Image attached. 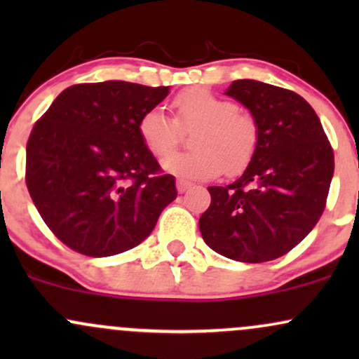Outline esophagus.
I'll return each instance as SVG.
<instances>
[{
    "label": "esophagus",
    "mask_w": 359,
    "mask_h": 359,
    "mask_svg": "<svg viewBox=\"0 0 359 359\" xmlns=\"http://www.w3.org/2000/svg\"><path fill=\"white\" fill-rule=\"evenodd\" d=\"M191 182L189 180H184V179H177V191H179V194H184L185 191H187L189 187H191Z\"/></svg>",
    "instance_id": "esophagus-1"
}]
</instances>
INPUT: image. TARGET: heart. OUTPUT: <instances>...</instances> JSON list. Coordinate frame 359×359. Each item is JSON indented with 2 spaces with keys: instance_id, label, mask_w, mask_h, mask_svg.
<instances>
[{
  "instance_id": "obj_1",
  "label": "heart",
  "mask_w": 359,
  "mask_h": 359,
  "mask_svg": "<svg viewBox=\"0 0 359 359\" xmlns=\"http://www.w3.org/2000/svg\"><path fill=\"white\" fill-rule=\"evenodd\" d=\"M175 119L160 109H148L138 121V135L151 155L170 154L182 138V130L194 131L192 151L168 155L162 168L182 179H214L234 175L253 158L258 145V125L233 101L201 88L187 89L172 102Z\"/></svg>"
}]
</instances>
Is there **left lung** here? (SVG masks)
Wrapping results in <instances>:
<instances>
[{
	"label": "left lung",
	"mask_w": 359,
	"mask_h": 359,
	"mask_svg": "<svg viewBox=\"0 0 359 359\" xmlns=\"http://www.w3.org/2000/svg\"><path fill=\"white\" fill-rule=\"evenodd\" d=\"M224 94L255 118L258 145L240 179L208 187L211 205L199 229L222 257L270 262L295 248L319 221L334 154L316 111L294 90L241 79Z\"/></svg>",
	"instance_id": "8db88e82"
}]
</instances>
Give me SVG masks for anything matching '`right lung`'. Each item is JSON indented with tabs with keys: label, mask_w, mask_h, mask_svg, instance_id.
I'll return each mask as SVG.
<instances>
[{
	"label": "right lung",
	"mask_w": 359,
	"mask_h": 359,
	"mask_svg": "<svg viewBox=\"0 0 359 359\" xmlns=\"http://www.w3.org/2000/svg\"><path fill=\"white\" fill-rule=\"evenodd\" d=\"M125 81L62 90L27 143V187L45 224L86 257H113L154 231L177 197L138 135L143 113L168 94Z\"/></svg>",
	"instance_id": "1"
}]
</instances>
